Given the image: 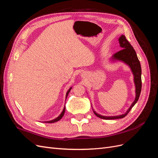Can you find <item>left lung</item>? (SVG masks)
<instances>
[{
	"label": "left lung",
	"mask_w": 158,
	"mask_h": 158,
	"mask_svg": "<svg viewBox=\"0 0 158 158\" xmlns=\"http://www.w3.org/2000/svg\"><path fill=\"white\" fill-rule=\"evenodd\" d=\"M119 44L120 47L123 49L118 51L115 54H114L111 58V61H122L124 63L127 64L129 67L131 68L132 73L134 76V82L135 84V92H136V97L135 101L132 102L131 107H129L125 113L120 114V115L117 116H103L97 113L95 111H94V114L98 117L106 120H112V119H117V118H123L125 117L127 114L131 111V109L135 106L136 103L138 102L139 99L141 89H142V79H141V74H142V70L140 61L138 59L137 55L136 53L135 50L134 49L132 46L131 45L127 40L126 39L125 36L124 35H121V37L118 38Z\"/></svg>",
	"instance_id": "8db88e82"
}]
</instances>
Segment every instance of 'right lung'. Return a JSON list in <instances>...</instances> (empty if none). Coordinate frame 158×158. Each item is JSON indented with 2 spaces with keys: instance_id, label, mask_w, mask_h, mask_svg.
<instances>
[{
  "instance_id": "right-lung-1",
  "label": "right lung",
  "mask_w": 158,
  "mask_h": 158,
  "mask_svg": "<svg viewBox=\"0 0 158 158\" xmlns=\"http://www.w3.org/2000/svg\"><path fill=\"white\" fill-rule=\"evenodd\" d=\"M71 89H72V87H71V88H69V89L67 91V92H66V98H67L68 95H69V92H70V91L71 90ZM64 112H65V106H64V109H63V111H62V113H60V115H59L58 117H56V118L53 119V120H51V121H44V123H55V122H56V121H59L60 119H61V118L63 117L64 114Z\"/></svg>"
}]
</instances>
